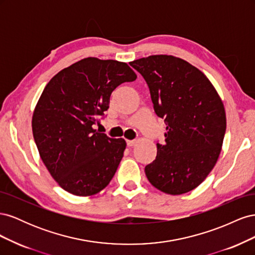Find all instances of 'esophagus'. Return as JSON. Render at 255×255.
<instances>
[{
	"instance_id": "34e87169",
	"label": "esophagus",
	"mask_w": 255,
	"mask_h": 255,
	"mask_svg": "<svg viewBox=\"0 0 255 255\" xmlns=\"http://www.w3.org/2000/svg\"><path fill=\"white\" fill-rule=\"evenodd\" d=\"M127 143L128 146H133L137 143V140H127Z\"/></svg>"
}]
</instances>
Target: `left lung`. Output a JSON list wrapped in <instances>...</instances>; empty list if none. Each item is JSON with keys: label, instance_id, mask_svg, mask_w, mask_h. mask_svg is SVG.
Masks as SVG:
<instances>
[{"label": "left lung", "instance_id": "obj_1", "mask_svg": "<svg viewBox=\"0 0 255 255\" xmlns=\"http://www.w3.org/2000/svg\"><path fill=\"white\" fill-rule=\"evenodd\" d=\"M148 84L154 111L166 121L165 142L145 166L149 182L177 196L195 189L220 155L227 128L222 100L211 81L188 61L151 55L130 61Z\"/></svg>", "mask_w": 255, "mask_h": 255}]
</instances>
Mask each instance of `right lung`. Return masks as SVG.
Here are the masks:
<instances>
[{"label": "right lung", "instance_id": "add662e5", "mask_svg": "<svg viewBox=\"0 0 255 255\" xmlns=\"http://www.w3.org/2000/svg\"><path fill=\"white\" fill-rule=\"evenodd\" d=\"M136 79L126 63L87 57L44 87L33 114V135L44 166L66 191L94 196L112 181L127 142L99 133L94 125L110 107L112 92Z\"/></svg>", "mask_w": 255, "mask_h": 255}]
</instances>
